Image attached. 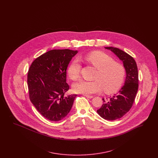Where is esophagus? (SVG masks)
Listing matches in <instances>:
<instances>
[{
  "instance_id": "esophagus-1",
  "label": "esophagus",
  "mask_w": 158,
  "mask_h": 158,
  "mask_svg": "<svg viewBox=\"0 0 158 158\" xmlns=\"http://www.w3.org/2000/svg\"><path fill=\"white\" fill-rule=\"evenodd\" d=\"M84 97H87V98H90V99H91V98H93L94 97L93 96H91V95H86V94H83V95Z\"/></svg>"
}]
</instances>
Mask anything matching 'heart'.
Wrapping results in <instances>:
<instances>
[{"label": "heart", "mask_w": 158, "mask_h": 158, "mask_svg": "<svg viewBox=\"0 0 158 158\" xmlns=\"http://www.w3.org/2000/svg\"><path fill=\"white\" fill-rule=\"evenodd\" d=\"M84 60L97 69L94 81H79L73 85L76 93L93 94L99 93L104 89L107 94L118 90L123 84L125 76V69L122 64L114 62L113 59L105 53L95 52L87 54ZM81 64L77 59L74 60L68 68L69 77L75 81L81 73Z\"/></svg>", "instance_id": "1"}]
</instances>
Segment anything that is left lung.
<instances>
[{"mask_svg":"<svg viewBox=\"0 0 158 158\" xmlns=\"http://www.w3.org/2000/svg\"><path fill=\"white\" fill-rule=\"evenodd\" d=\"M114 53L123 63L126 72L125 83L112 97L102 99L104 104L97 110L98 114L107 120H115L123 117L131 109L139 87V73L135 60L127 53L118 48L105 47Z\"/></svg>","mask_w":158,"mask_h":158,"instance_id":"8db88e82","label":"left lung"}]
</instances>
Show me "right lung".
Instances as JSON below:
<instances>
[{"instance_id": "1", "label": "right lung", "mask_w": 158, "mask_h": 158, "mask_svg": "<svg viewBox=\"0 0 158 158\" xmlns=\"http://www.w3.org/2000/svg\"><path fill=\"white\" fill-rule=\"evenodd\" d=\"M77 51L52 50L33 61L27 83L31 102L45 118L58 121L70 112L77 95L68 96L66 70Z\"/></svg>"}]
</instances>
